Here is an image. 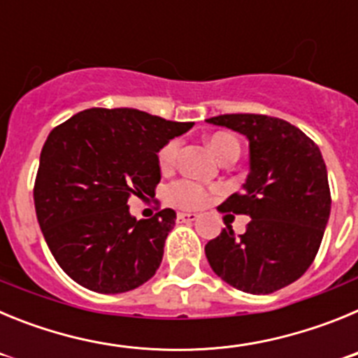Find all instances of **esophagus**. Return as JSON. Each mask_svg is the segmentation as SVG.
Wrapping results in <instances>:
<instances>
[{"mask_svg": "<svg viewBox=\"0 0 358 358\" xmlns=\"http://www.w3.org/2000/svg\"><path fill=\"white\" fill-rule=\"evenodd\" d=\"M199 218L197 213H192V211H179L177 213V220L179 222H195Z\"/></svg>", "mask_w": 358, "mask_h": 358, "instance_id": "esophagus-1", "label": "esophagus"}]
</instances>
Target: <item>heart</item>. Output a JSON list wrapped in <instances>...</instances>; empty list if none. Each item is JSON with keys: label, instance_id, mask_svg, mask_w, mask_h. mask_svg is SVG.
Here are the masks:
<instances>
[{"label": "heart", "instance_id": "1", "mask_svg": "<svg viewBox=\"0 0 358 358\" xmlns=\"http://www.w3.org/2000/svg\"><path fill=\"white\" fill-rule=\"evenodd\" d=\"M208 145H210L213 154L220 161L227 159L231 156L238 157V141L231 134H226V132H217V134L211 136L210 140H208ZM177 154H179V141L172 140L164 145L159 150V154H157L161 169H172L173 164H176ZM215 192H217V186H204L201 182L192 181V179H179V181H173L166 188L164 195H166V201L173 204V206L192 210V208L204 206Z\"/></svg>", "mask_w": 358, "mask_h": 358}]
</instances>
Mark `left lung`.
<instances>
[{"mask_svg":"<svg viewBox=\"0 0 358 358\" xmlns=\"http://www.w3.org/2000/svg\"><path fill=\"white\" fill-rule=\"evenodd\" d=\"M208 123L249 140L243 194H233L218 211L249 215L243 235L227 224L206 243L213 273L249 294H271L306 273L330 218L327 164L317 145L292 123L265 115H220Z\"/></svg>","mask_w":358,"mask_h":358,"instance_id":"1","label":"left lung"}]
</instances>
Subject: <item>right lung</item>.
Listing matches in <instances>:
<instances>
[{"instance_id": "1", "label": "right lung", "mask_w": 358, "mask_h": 358, "mask_svg": "<svg viewBox=\"0 0 358 358\" xmlns=\"http://www.w3.org/2000/svg\"><path fill=\"white\" fill-rule=\"evenodd\" d=\"M192 127L129 107H93L50 132L34 202L53 258L78 285L120 294L156 274L176 211L136 220L127 201L156 195L157 152Z\"/></svg>"}]
</instances>
